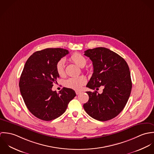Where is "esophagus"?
<instances>
[{
	"mask_svg": "<svg viewBox=\"0 0 154 154\" xmlns=\"http://www.w3.org/2000/svg\"><path fill=\"white\" fill-rule=\"evenodd\" d=\"M75 92H76V95H79V94H80L81 93V91H75Z\"/></svg>",
	"mask_w": 154,
	"mask_h": 154,
	"instance_id": "obj_1",
	"label": "esophagus"
}]
</instances>
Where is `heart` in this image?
Wrapping results in <instances>:
<instances>
[{
    "mask_svg": "<svg viewBox=\"0 0 154 154\" xmlns=\"http://www.w3.org/2000/svg\"><path fill=\"white\" fill-rule=\"evenodd\" d=\"M71 61L79 67H84L87 63V59L81 54L78 53H73L70 57ZM65 60L64 59H60L56 65V70L57 74L60 76H64ZM87 79L83 76L71 77L65 81V86L67 88H71L75 90L81 89L82 86L86 83Z\"/></svg>",
    "mask_w": 154,
    "mask_h": 154,
    "instance_id": "heart-1",
    "label": "heart"
}]
</instances>
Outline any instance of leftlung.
Wrapping results in <instances>:
<instances>
[{
	"label": "left lung",
	"mask_w": 154,
	"mask_h": 154,
	"mask_svg": "<svg viewBox=\"0 0 154 154\" xmlns=\"http://www.w3.org/2000/svg\"><path fill=\"white\" fill-rule=\"evenodd\" d=\"M92 62L93 74L87 87L95 89L103 86L102 94L86 92L89 100L84 109L89 116L105 122L116 117L125 108L132 90L131 72L128 63L118 54L104 47L85 51Z\"/></svg>",
	"instance_id": "8db88e82"
}]
</instances>
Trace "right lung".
<instances>
[{
	"mask_svg": "<svg viewBox=\"0 0 154 154\" xmlns=\"http://www.w3.org/2000/svg\"><path fill=\"white\" fill-rule=\"evenodd\" d=\"M68 53V50L60 48L37 51L23 67L19 82L20 92L28 109L41 120L50 121L60 116L76 96L70 88L64 87L59 93L52 91L59 78L56 65Z\"/></svg>",
	"mask_w": 154,
	"mask_h": 154,
	"instance_id": "add662e5",
	"label": "right lung"
}]
</instances>
